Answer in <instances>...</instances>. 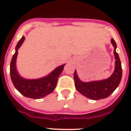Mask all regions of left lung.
Returning a JSON list of instances; mask_svg holds the SVG:
<instances>
[{"mask_svg": "<svg viewBox=\"0 0 131 131\" xmlns=\"http://www.w3.org/2000/svg\"><path fill=\"white\" fill-rule=\"evenodd\" d=\"M114 47L113 54L115 56V70L112 75L106 79L94 81L83 82L77 76L76 70L74 73V81L75 88L79 93L91 100H98L107 98L119 86L122 77V68L119 57L116 52L117 45L113 39L111 40Z\"/></svg>", "mask_w": 131, "mask_h": 131, "instance_id": "8db88e82", "label": "left lung"}]
</instances>
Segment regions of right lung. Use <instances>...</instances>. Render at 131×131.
I'll use <instances>...</instances> for the list:
<instances>
[{
	"mask_svg": "<svg viewBox=\"0 0 131 131\" xmlns=\"http://www.w3.org/2000/svg\"><path fill=\"white\" fill-rule=\"evenodd\" d=\"M24 40L25 37L23 36L15 48L16 52L10 63V77L15 88L24 96L33 99H40L54 91L59 76L62 73L66 64L57 67L48 75L42 78L36 79L24 78L19 75L16 69V58L18 56V49L20 48Z\"/></svg>",
	"mask_w": 131,
	"mask_h": 131,
	"instance_id": "right-lung-1",
	"label": "right lung"
}]
</instances>
